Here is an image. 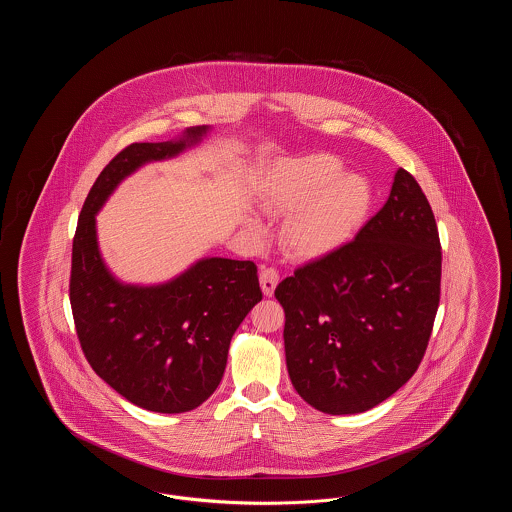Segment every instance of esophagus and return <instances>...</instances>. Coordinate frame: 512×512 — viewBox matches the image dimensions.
Returning <instances> with one entry per match:
<instances>
[{
	"instance_id": "34e87169",
	"label": "esophagus",
	"mask_w": 512,
	"mask_h": 512,
	"mask_svg": "<svg viewBox=\"0 0 512 512\" xmlns=\"http://www.w3.org/2000/svg\"><path fill=\"white\" fill-rule=\"evenodd\" d=\"M259 282H261V288H263V293L270 297L274 290H276V286H278V282H280V274H278V270L272 267H263L261 268V272H259Z\"/></svg>"
}]
</instances>
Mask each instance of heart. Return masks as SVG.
<instances>
[{"label":"heart","mask_w":512,"mask_h":512,"mask_svg":"<svg viewBox=\"0 0 512 512\" xmlns=\"http://www.w3.org/2000/svg\"><path fill=\"white\" fill-rule=\"evenodd\" d=\"M334 155L313 153L284 163L268 180L263 207L289 215L280 240L295 259H322L345 244L365 220L372 190L363 176L342 172ZM261 232V224L249 220Z\"/></svg>","instance_id":"1"}]
</instances>
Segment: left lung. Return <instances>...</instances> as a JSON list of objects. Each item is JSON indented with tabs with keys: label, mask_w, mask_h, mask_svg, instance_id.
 <instances>
[{
	"label": "left lung",
	"mask_w": 512,
	"mask_h": 512,
	"mask_svg": "<svg viewBox=\"0 0 512 512\" xmlns=\"http://www.w3.org/2000/svg\"><path fill=\"white\" fill-rule=\"evenodd\" d=\"M441 282L432 207L399 169L390 197L353 242L297 268L276 288L295 391L326 414L365 413L420 365Z\"/></svg>",
	"instance_id": "left-lung-1"
}]
</instances>
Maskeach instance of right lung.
<instances>
[{"label":"right lung","mask_w":512,"mask_h":512,"mask_svg":"<svg viewBox=\"0 0 512 512\" xmlns=\"http://www.w3.org/2000/svg\"><path fill=\"white\" fill-rule=\"evenodd\" d=\"M207 130L124 147L94 182L74 234L69 292L80 347L103 382L153 413L192 411L217 390L234 332L263 299L257 267L207 257L159 286L122 284L101 259L96 215L128 174L176 157Z\"/></svg>","instance_id":"obj_1"}]
</instances>
